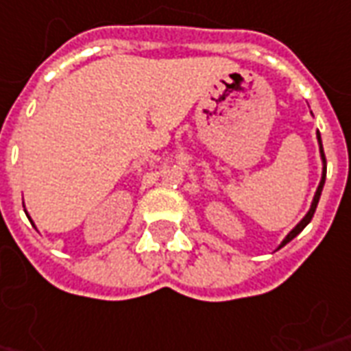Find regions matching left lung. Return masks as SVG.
I'll list each match as a JSON object with an SVG mask.
<instances>
[{
    "label": "left lung",
    "instance_id": "1",
    "mask_svg": "<svg viewBox=\"0 0 351 351\" xmlns=\"http://www.w3.org/2000/svg\"><path fill=\"white\" fill-rule=\"evenodd\" d=\"M316 137H318V145H320L322 163H324V167H322V180H320V184H318V189H316V193H314L313 204H311V208H308L307 215H305V217H303V219H301V221L298 223V225H295V227L292 228L290 232H288V236H287V238H285V240L281 241V245H279V247H282V245H287V243H288V241H290V240H294L295 236L300 234L301 230H303V228L307 227L308 223H311V219H313L314 212H316V206H318V201H320L322 189H324V182H326V171H328V165H326V154H324V147H322V137H320V134H318V136H316Z\"/></svg>",
    "mask_w": 351,
    "mask_h": 351
}]
</instances>
